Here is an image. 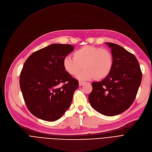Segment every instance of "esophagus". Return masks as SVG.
<instances>
[{
	"label": "esophagus",
	"mask_w": 152,
	"mask_h": 152,
	"mask_svg": "<svg viewBox=\"0 0 152 152\" xmlns=\"http://www.w3.org/2000/svg\"><path fill=\"white\" fill-rule=\"evenodd\" d=\"M85 82H82V81H79V86H82V85H83L85 84Z\"/></svg>",
	"instance_id": "obj_1"
}]
</instances>
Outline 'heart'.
Returning <instances> with one entry per match:
<instances>
[{
  "instance_id": "1",
  "label": "heart",
  "mask_w": 152,
  "mask_h": 152,
  "mask_svg": "<svg viewBox=\"0 0 152 152\" xmlns=\"http://www.w3.org/2000/svg\"><path fill=\"white\" fill-rule=\"evenodd\" d=\"M113 57L110 50L93 46H84L73 53V57L68 56L63 60L66 71L75 76L83 69L78 76L80 80H98L109 76L113 67Z\"/></svg>"
}]
</instances>
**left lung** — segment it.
Wrapping results in <instances>:
<instances>
[{"label":"left lung","mask_w":152,"mask_h":152,"mask_svg":"<svg viewBox=\"0 0 152 152\" xmlns=\"http://www.w3.org/2000/svg\"><path fill=\"white\" fill-rule=\"evenodd\" d=\"M111 49L113 67L107 77L92 83L89 94L91 106L102 115L114 116L133 103L142 79V72L136 57L121 46L105 42Z\"/></svg>","instance_id":"1"}]
</instances>
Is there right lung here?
<instances>
[{"label": "right lung", "instance_id": "add662e5", "mask_svg": "<svg viewBox=\"0 0 152 152\" xmlns=\"http://www.w3.org/2000/svg\"><path fill=\"white\" fill-rule=\"evenodd\" d=\"M74 49L70 45L52 44L25 61L20 89L28 109L36 117L54 121L70 107L79 82L64 69L63 60Z\"/></svg>", "mask_w": 152, "mask_h": 152}]
</instances>
